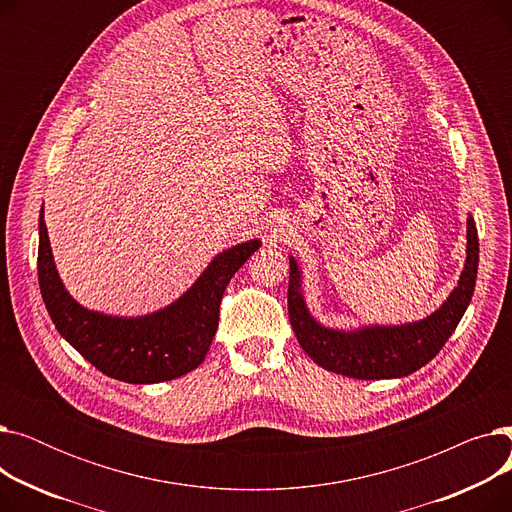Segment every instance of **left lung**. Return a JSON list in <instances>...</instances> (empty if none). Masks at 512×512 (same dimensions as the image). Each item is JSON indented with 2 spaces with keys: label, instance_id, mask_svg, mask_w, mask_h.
I'll return each instance as SVG.
<instances>
[{
  "label": "left lung",
  "instance_id": "1",
  "mask_svg": "<svg viewBox=\"0 0 512 512\" xmlns=\"http://www.w3.org/2000/svg\"><path fill=\"white\" fill-rule=\"evenodd\" d=\"M288 315L303 351L328 371L357 380L405 378L432 361L463 319L477 280L479 240L473 215L467 218V257L448 299L423 319L398 326L328 328L311 315L303 294V272L290 255Z\"/></svg>",
  "mask_w": 512,
  "mask_h": 512
}]
</instances>
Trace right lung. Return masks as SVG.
Segmentation results:
<instances>
[{"mask_svg": "<svg viewBox=\"0 0 512 512\" xmlns=\"http://www.w3.org/2000/svg\"><path fill=\"white\" fill-rule=\"evenodd\" d=\"M261 247L253 238L215 255L182 297L137 315L87 309L66 290L53 261L43 209L39 215V288L62 338L101 373L126 384H159L197 369L218 330L220 303L232 276Z\"/></svg>", "mask_w": 512, "mask_h": 512, "instance_id": "add662e5", "label": "right lung"}]
</instances>
